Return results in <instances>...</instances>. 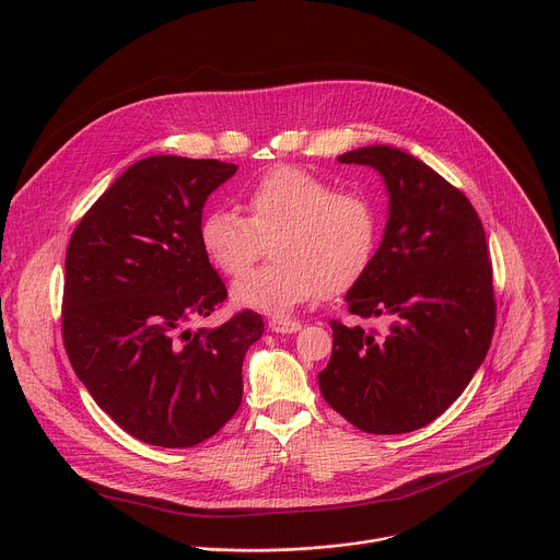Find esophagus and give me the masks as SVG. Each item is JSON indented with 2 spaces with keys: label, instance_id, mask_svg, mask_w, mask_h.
<instances>
[{
  "label": "esophagus",
  "instance_id": "esophagus-1",
  "mask_svg": "<svg viewBox=\"0 0 560 560\" xmlns=\"http://www.w3.org/2000/svg\"><path fill=\"white\" fill-rule=\"evenodd\" d=\"M268 328L272 332H281V335H292L296 330H301V324L294 322V318H281V316H272L268 322Z\"/></svg>",
  "mask_w": 560,
  "mask_h": 560
}]
</instances>
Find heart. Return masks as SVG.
<instances>
[{"label":"heart","instance_id":"heart-1","mask_svg":"<svg viewBox=\"0 0 560 560\" xmlns=\"http://www.w3.org/2000/svg\"><path fill=\"white\" fill-rule=\"evenodd\" d=\"M246 217L217 208L199 223V244L225 277H244L270 242V266L232 290L238 305L285 314L316 296L341 294L368 272L378 244V212L359 190L322 175L277 166L244 192Z\"/></svg>","mask_w":560,"mask_h":560}]
</instances>
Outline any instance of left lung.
I'll use <instances>...</instances> for the list:
<instances>
[{
	"mask_svg": "<svg viewBox=\"0 0 560 560\" xmlns=\"http://www.w3.org/2000/svg\"><path fill=\"white\" fill-rule=\"evenodd\" d=\"M341 164L376 168L389 219L348 312L383 328L332 318V357L318 387L368 434H406L439 419L483 363L497 299L486 230L469 199L412 154L368 145Z\"/></svg>",
	"mask_w": 560,
	"mask_h": 560,
	"instance_id": "8db88e82",
	"label": "left lung"
}]
</instances>
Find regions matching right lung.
<instances>
[{"label":"right lung","mask_w":560,"mask_h":560,"mask_svg":"<svg viewBox=\"0 0 560 560\" xmlns=\"http://www.w3.org/2000/svg\"><path fill=\"white\" fill-rule=\"evenodd\" d=\"M234 173L217 159H141L68 242L61 337L70 365L95 404L150 445L192 447L242 406V363L264 335L261 314L186 328L228 299L199 223L208 195Z\"/></svg>","instance_id":"add662e5"}]
</instances>
